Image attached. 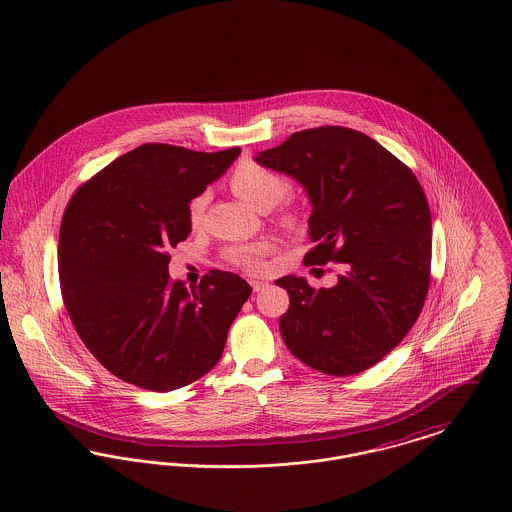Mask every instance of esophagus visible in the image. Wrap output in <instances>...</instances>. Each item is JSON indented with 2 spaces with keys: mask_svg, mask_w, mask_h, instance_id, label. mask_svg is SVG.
<instances>
[{
  "mask_svg": "<svg viewBox=\"0 0 512 512\" xmlns=\"http://www.w3.org/2000/svg\"><path fill=\"white\" fill-rule=\"evenodd\" d=\"M249 284H251V288H253L255 292H261V290H265V288L269 286L267 282H261V280H251Z\"/></svg>",
  "mask_w": 512,
  "mask_h": 512,
  "instance_id": "34e87169",
  "label": "esophagus"
}]
</instances>
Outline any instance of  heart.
Masks as SVG:
<instances>
[{
  "label": "heart",
  "instance_id": "b5f03b06",
  "mask_svg": "<svg viewBox=\"0 0 512 512\" xmlns=\"http://www.w3.org/2000/svg\"><path fill=\"white\" fill-rule=\"evenodd\" d=\"M230 187L251 207L259 211H271L272 207H276L290 193L292 183L280 172H274L259 162L245 160L232 172ZM207 203H209V193H199L189 201L187 220L193 228H197L203 222ZM280 222L286 228H298L301 224L300 211L294 207L286 209L280 214ZM269 251H271L269 241H251V243L228 245L222 255L230 265L238 267L241 271L259 274L265 271V255Z\"/></svg>",
  "mask_w": 512,
  "mask_h": 512
}]
</instances>
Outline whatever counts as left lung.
<instances>
[{
	"label": "left lung",
	"mask_w": 512,
	"mask_h": 512,
	"mask_svg": "<svg viewBox=\"0 0 512 512\" xmlns=\"http://www.w3.org/2000/svg\"><path fill=\"white\" fill-rule=\"evenodd\" d=\"M259 164L300 181L311 201L303 263H336L332 288L282 276L288 350L336 377L383 360L414 327L429 290L431 212L414 172L356 129L323 125L259 152Z\"/></svg>",
	"instance_id": "left-lung-1"
}]
</instances>
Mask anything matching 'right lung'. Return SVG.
Instances as JSON below:
<instances>
[{
	"instance_id": "obj_1",
	"label": "right lung",
	"mask_w": 512,
	"mask_h": 512,
	"mask_svg": "<svg viewBox=\"0 0 512 512\" xmlns=\"http://www.w3.org/2000/svg\"><path fill=\"white\" fill-rule=\"evenodd\" d=\"M238 154L147 143L69 199L58 243L61 298L89 352L121 381L174 391L220 360L251 286L211 271L189 292L170 278L168 251L191 232L189 201Z\"/></svg>"
}]
</instances>
